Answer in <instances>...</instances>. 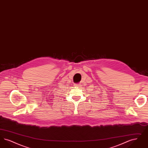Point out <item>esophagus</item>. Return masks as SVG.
I'll return each mask as SVG.
<instances>
[{"label": "esophagus", "mask_w": 148, "mask_h": 148, "mask_svg": "<svg viewBox=\"0 0 148 148\" xmlns=\"http://www.w3.org/2000/svg\"><path fill=\"white\" fill-rule=\"evenodd\" d=\"M74 85L75 87H80V84H75Z\"/></svg>", "instance_id": "1"}]
</instances>
